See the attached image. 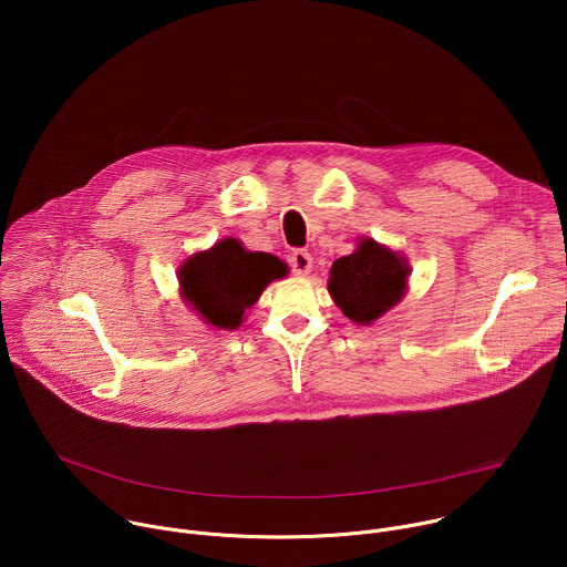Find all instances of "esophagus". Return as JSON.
<instances>
[{
	"mask_svg": "<svg viewBox=\"0 0 567 567\" xmlns=\"http://www.w3.org/2000/svg\"><path fill=\"white\" fill-rule=\"evenodd\" d=\"M289 265H291V271L302 278V276H307L311 271L313 260H311V256L307 251H293L291 258H289Z\"/></svg>",
	"mask_w": 567,
	"mask_h": 567,
	"instance_id": "1",
	"label": "esophagus"
}]
</instances>
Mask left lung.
I'll return each mask as SVG.
<instances>
[{
  "label": "left lung",
  "instance_id": "1",
  "mask_svg": "<svg viewBox=\"0 0 567 567\" xmlns=\"http://www.w3.org/2000/svg\"><path fill=\"white\" fill-rule=\"evenodd\" d=\"M409 274L406 258L363 237L354 254L332 265L328 291L350 320L370 326L406 293Z\"/></svg>",
  "mask_w": 567,
  "mask_h": 567
}]
</instances>
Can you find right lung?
Masks as SVG:
<instances>
[{
  "label": "right lung",
  "instance_id": "1",
  "mask_svg": "<svg viewBox=\"0 0 567 567\" xmlns=\"http://www.w3.org/2000/svg\"><path fill=\"white\" fill-rule=\"evenodd\" d=\"M287 276V265L265 251H247L226 237L179 267L182 298L217 330H237L265 287Z\"/></svg>",
  "mask_w": 567,
  "mask_h": 567
}]
</instances>
